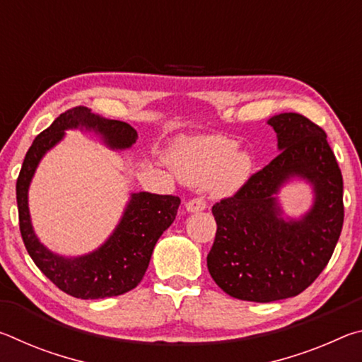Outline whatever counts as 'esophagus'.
I'll return each mask as SVG.
<instances>
[{"label":"esophagus","instance_id":"1","mask_svg":"<svg viewBox=\"0 0 362 362\" xmlns=\"http://www.w3.org/2000/svg\"><path fill=\"white\" fill-rule=\"evenodd\" d=\"M206 209V201L203 198H193L187 203L188 212H199Z\"/></svg>","mask_w":362,"mask_h":362}]
</instances>
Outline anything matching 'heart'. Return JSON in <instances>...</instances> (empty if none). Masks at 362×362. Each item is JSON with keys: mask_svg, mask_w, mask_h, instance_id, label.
<instances>
[{"mask_svg": "<svg viewBox=\"0 0 362 362\" xmlns=\"http://www.w3.org/2000/svg\"><path fill=\"white\" fill-rule=\"evenodd\" d=\"M236 144L223 137L189 140L174 155V166L188 182H207L214 193L230 194L241 188L252 170L247 153L235 151Z\"/></svg>", "mask_w": 362, "mask_h": 362, "instance_id": "heart-1", "label": "heart"}]
</instances>
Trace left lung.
Masks as SVG:
<instances>
[{
	"label": "left lung",
	"mask_w": 362,
	"mask_h": 362,
	"mask_svg": "<svg viewBox=\"0 0 362 362\" xmlns=\"http://www.w3.org/2000/svg\"><path fill=\"white\" fill-rule=\"evenodd\" d=\"M279 155L231 196L212 206L216 240L207 268L228 296L274 302L303 292L332 257L343 226V179L327 136L298 113L268 119ZM293 176L312 183L315 203L300 219H283L276 194Z\"/></svg>",
	"instance_id": "left-lung-1"
}]
</instances>
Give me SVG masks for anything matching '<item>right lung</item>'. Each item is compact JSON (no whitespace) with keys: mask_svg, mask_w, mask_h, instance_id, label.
Instances as JSON below:
<instances>
[{"mask_svg":"<svg viewBox=\"0 0 362 362\" xmlns=\"http://www.w3.org/2000/svg\"><path fill=\"white\" fill-rule=\"evenodd\" d=\"M66 129L94 131L113 150L129 148L137 140V131L131 124L102 118L86 107L70 108L56 118L33 140L17 179L22 240L35 265L69 296L84 300L121 296L142 281L156 241L175 220L180 198L148 192L132 193L119 223L99 249L79 257L51 252L33 231L28 188L41 158L64 139Z\"/></svg>","mask_w":362,"mask_h":362,"instance_id":"1","label":"right lung"}]
</instances>
